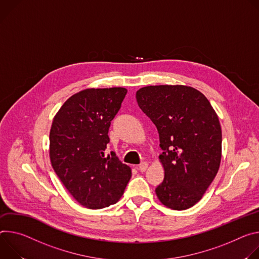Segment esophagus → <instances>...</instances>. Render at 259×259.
<instances>
[{
	"label": "esophagus",
	"instance_id": "34e87169",
	"mask_svg": "<svg viewBox=\"0 0 259 259\" xmlns=\"http://www.w3.org/2000/svg\"><path fill=\"white\" fill-rule=\"evenodd\" d=\"M147 167H148V162L144 161V162H142V163L138 166V169H139L140 171H145V170L147 169Z\"/></svg>",
	"mask_w": 259,
	"mask_h": 259
}]
</instances>
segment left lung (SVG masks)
<instances>
[{
  "label": "left lung",
  "mask_w": 259,
  "mask_h": 259,
  "mask_svg": "<svg viewBox=\"0 0 259 259\" xmlns=\"http://www.w3.org/2000/svg\"><path fill=\"white\" fill-rule=\"evenodd\" d=\"M139 107L159 134L164 179L159 202L173 210L194 206L211 185L221 161L222 133L208 99L186 85H150L136 93Z\"/></svg>",
  "instance_id": "left-lung-1"
}]
</instances>
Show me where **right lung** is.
<instances>
[{"label": "right lung", "mask_w": 259, "mask_h": 259, "mask_svg": "<svg viewBox=\"0 0 259 259\" xmlns=\"http://www.w3.org/2000/svg\"><path fill=\"white\" fill-rule=\"evenodd\" d=\"M127 93L123 88L88 89L57 111L49 134V157L62 183L89 209L116 204L132 169L113 151L107 154L111 121Z\"/></svg>", "instance_id": "1"}]
</instances>
